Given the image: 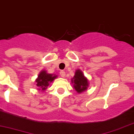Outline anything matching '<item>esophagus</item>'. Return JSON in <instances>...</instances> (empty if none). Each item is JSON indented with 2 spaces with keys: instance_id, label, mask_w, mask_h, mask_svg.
I'll use <instances>...</instances> for the list:
<instances>
[{
  "instance_id": "34e87169",
  "label": "esophagus",
  "mask_w": 134,
  "mask_h": 134,
  "mask_svg": "<svg viewBox=\"0 0 134 134\" xmlns=\"http://www.w3.org/2000/svg\"><path fill=\"white\" fill-rule=\"evenodd\" d=\"M59 75H60V76H61L62 77H64L65 75H66V72H65L64 71L62 70V71H60V72H59Z\"/></svg>"
}]
</instances>
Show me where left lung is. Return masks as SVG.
<instances>
[{"mask_svg": "<svg viewBox=\"0 0 134 134\" xmlns=\"http://www.w3.org/2000/svg\"><path fill=\"white\" fill-rule=\"evenodd\" d=\"M72 83H73V87L79 93H82L87 90L89 86L87 79L84 76L83 72L81 70H76L75 75L71 80Z\"/></svg>", "mask_w": 134, "mask_h": 134, "instance_id": "left-lung-1", "label": "left lung"}]
</instances>
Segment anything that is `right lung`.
Segmentation results:
<instances>
[{
    "label": "right lung",
    "instance_id": "add662e5",
    "mask_svg": "<svg viewBox=\"0 0 134 134\" xmlns=\"http://www.w3.org/2000/svg\"><path fill=\"white\" fill-rule=\"evenodd\" d=\"M55 78H57V75L49 74L47 72L46 70H42L36 79V86L38 87V90L43 91L47 90V87L49 85V83Z\"/></svg>",
    "mask_w": 134,
    "mask_h": 134
}]
</instances>
